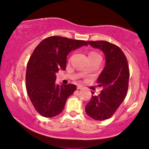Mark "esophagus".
I'll use <instances>...</instances> for the list:
<instances>
[{
  "label": "esophagus",
  "mask_w": 149,
  "mask_h": 149,
  "mask_svg": "<svg viewBox=\"0 0 149 149\" xmlns=\"http://www.w3.org/2000/svg\"><path fill=\"white\" fill-rule=\"evenodd\" d=\"M82 88H83V87H82V85H77V88L78 90H80V89H82Z\"/></svg>",
  "instance_id": "34e87169"
}]
</instances>
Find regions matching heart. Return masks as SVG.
<instances>
[{"mask_svg": "<svg viewBox=\"0 0 149 149\" xmlns=\"http://www.w3.org/2000/svg\"><path fill=\"white\" fill-rule=\"evenodd\" d=\"M96 54V53H95V52H93V51H91V52H90L89 55H91V54Z\"/></svg>", "mask_w": 149, "mask_h": 149, "instance_id": "1", "label": "heart"}]
</instances>
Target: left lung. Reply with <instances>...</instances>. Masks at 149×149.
<instances>
[{"label": "left lung", "mask_w": 149, "mask_h": 149, "mask_svg": "<svg viewBox=\"0 0 149 149\" xmlns=\"http://www.w3.org/2000/svg\"><path fill=\"white\" fill-rule=\"evenodd\" d=\"M94 48H99L106 56V66L98 78V83L103 90L95 95L92 92L85 111L95 120L109 119L123 103L127 95L130 70L127 60L121 48L104 40L88 41Z\"/></svg>", "instance_id": "left-lung-1"}]
</instances>
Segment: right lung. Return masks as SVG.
<instances>
[{"label":"right lung","mask_w":149,"mask_h":149,"mask_svg":"<svg viewBox=\"0 0 149 149\" xmlns=\"http://www.w3.org/2000/svg\"><path fill=\"white\" fill-rule=\"evenodd\" d=\"M86 45L88 42L80 40L51 36L33 51L26 65V89L35 110L42 117L59 114L68 97L77 90L73 84L56 85V73L65 70L70 51Z\"/></svg>","instance_id":"add662e5"}]
</instances>
